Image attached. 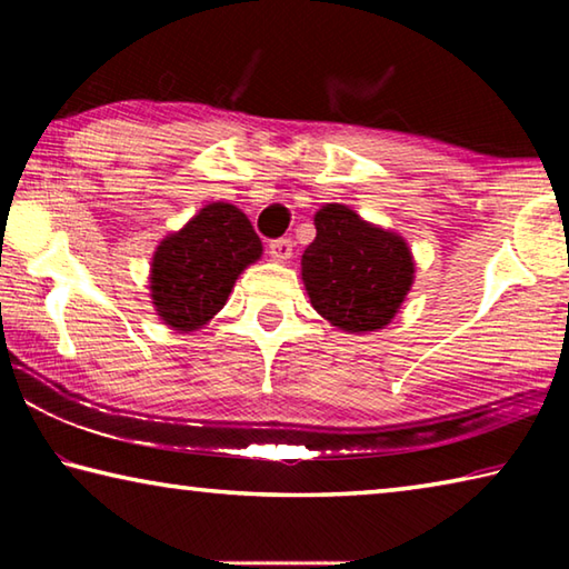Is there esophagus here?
Segmentation results:
<instances>
[{
  "instance_id": "1",
  "label": "esophagus",
  "mask_w": 569,
  "mask_h": 569,
  "mask_svg": "<svg viewBox=\"0 0 569 569\" xmlns=\"http://www.w3.org/2000/svg\"><path fill=\"white\" fill-rule=\"evenodd\" d=\"M268 253H271L273 261H288V258L293 256V240L291 238H276L271 240V246H268Z\"/></svg>"
}]
</instances>
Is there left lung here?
<instances>
[{"label":"left lung","mask_w":569,"mask_h":569,"mask_svg":"<svg viewBox=\"0 0 569 569\" xmlns=\"http://www.w3.org/2000/svg\"><path fill=\"white\" fill-rule=\"evenodd\" d=\"M301 276L311 306L341 331L383 329L413 283L411 250L399 233L366 223L351 208L326 203L313 218Z\"/></svg>","instance_id":"8db88e82"}]
</instances>
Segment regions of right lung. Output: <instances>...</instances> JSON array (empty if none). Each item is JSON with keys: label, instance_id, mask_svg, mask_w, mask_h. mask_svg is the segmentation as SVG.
<instances>
[{"label": "right lung", "instance_id": "1", "mask_svg": "<svg viewBox=\"0 0 569 569\" xmlns=\"http://www.w3.org/2000/svg\"><path fill=\"white\" fill-rule=\"evenodd\" d=\"M261 253V238L236 206L200 208L178 233L162 238L152 256L150 296L160 321L180 333L206 326Z\"/></svg>", "mask_w": 569, "mask_h": 569}]
</instances>
